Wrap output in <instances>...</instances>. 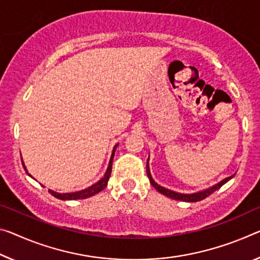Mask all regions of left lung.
I'll return each mask as SVG.
<instances>
[{
	"label": "left lung",
	"instance_id": "obj_1",
	"mask_svg": "<svg viewBox=\"0 0 260 260\" xmlns=\"http://www.w3.org/2000/svg\"><path fill=\"white\" fill-rule=\"evenodd\" d=\"M147 175H148V178L150 180V184L154 186L156 189L159 193H162V194L167 196L169 198H171V199H175V200H180V201H186V203H197V201H200V200H204L207 198L208 196H211L213 192H215L216 189H219L222 185L225 184L228 180H230L233 178V176L228 177V178H225L220 182L219 184L214 185V186L209 187L207 189H205V191H201V192H197V193H192V194H184V193H178V192H174L171 191V189H168L163 186H159L157 183L154 182V179H152V177L150 175V170H149V167H148V162H147Z\"/></svg>",
	"mask_w": 260,
	"mask_h": 260
}]
</instances>
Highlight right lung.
<instances>
[{
  "instance_id": "right-lung-1",
  "label": "right lung",
  "mask_w": 260,
  "mask_h": 260,
  "mask_svg": "<svg viewBox=\"0 0 260 260\" xmlns=\"http://www.w3.org/2000/svg\"><path fill=\"white\" fill-rule=\"evenodd\" d=\"M117 146H114V148H113V151H112V155H111L108 170H106L104 177H103L101 180H98L96 184L91 185V186L88 187V188L82 189V191H77V192H73V193H57V192L52 191V189H48V192L51 193L53 197H55L60 200H77V199H86V198L92 197L94 194H97V193H100L101 191H103V189L106 187V185H108L109 178L111 176V171H112V162H113L114 152H115V149H117ZM22 163H23L24 169L26 170V168H25V166H24L23 160H22ZM28 176H31V175H28Z\"/></svg>"
}]
</instances>
